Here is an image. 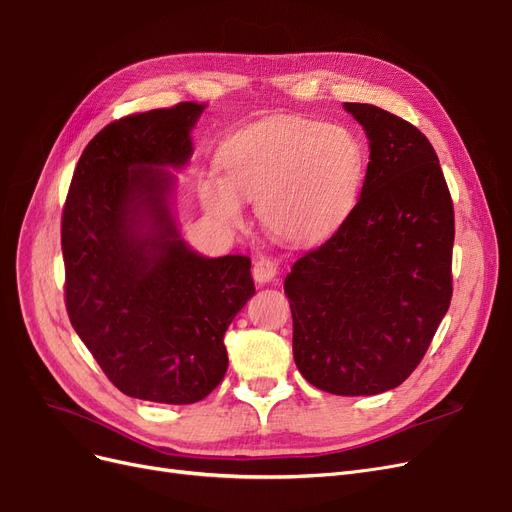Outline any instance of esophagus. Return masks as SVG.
<instances>
[{
    "label": "esophagus",
    "instance_id": "34e87169",
    "mask_svg": "<svg viewBox=\"0 0 512 512\" xmlns=\"http://www.w3.org/2000/svg\"><path fill=\"white\" fill-rule=\"evenodd\" d=\"M276 272H278V266H276V261L270 257H259L253 263V278L259 285H266V283H270V280H274Z\"/></svg>",
    "mask_w": 512,
    "mask_h": 512
}]
</instances>
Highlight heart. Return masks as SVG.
<instances>
[{
  "instance_id": "b5f03b06",
  "label": "heart",
  "mask_w": 512,
  "mask_h": 512,
  "mask_svg": "<svg viewBox=\"0 0 512 512\" xmlns=\"http://www.w3.org/2000/svg\"><path fill=\"white\" fill-rule=\"evenodd\" d=\"M221 168L223 178L204 174L197 185L214 219L236 227L242 223L240 200L255 202L272 234L315 242L338 229L355 208L368 153L344 125L276 119L229 138Z\"/></svg>"
}]
</instances>
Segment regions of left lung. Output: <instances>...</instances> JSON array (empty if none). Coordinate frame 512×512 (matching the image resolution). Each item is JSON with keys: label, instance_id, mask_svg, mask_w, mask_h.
<instances>
[{"label": "left lung", "instance_id": "8db88e82", "mask_svg": "<svg viewBox=\"0 0 512 512\" xmlns=\"http://www.w3.org/2000/svg\"><path fill=\"white\" fill-rule=\"evenodd\" d=\"M366 129L359 202L285 278L293 359L310 385L376 395L402 385L453 295V200L434 146L372 104H344Z\"/></svg>", "mask_w": 512, "mask_h": 512}]
</instances>
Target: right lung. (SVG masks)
<instances>
[{
    "instance_id": "add662e5",
    "label": "right lung",
    "mask_w": 512,
    "mask_h": 512,
    "mask_svg": "<svg viewBox=\"0 0 512 512\" xmlns=\"http://www.w3.org/2000/svg\"><path fill=\"white\" fill-rule=\"evenodd\" d=\"M202 110L180 102L106 125L61 217L72 327L114 387L159 404L200 402L221 383L223 336L255 293L249 257L197 255L172 219L163 168L189 161Z\"/></svg>"
}]
</instances>
